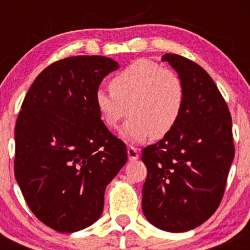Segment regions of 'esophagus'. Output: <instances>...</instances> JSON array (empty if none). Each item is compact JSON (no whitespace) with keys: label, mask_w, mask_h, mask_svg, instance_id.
Returning a JSON list of instances; mask_svg holds the SVG:
<instances>
[{"label":"esophagus","mask_w":250,"mask_h":250,"mask_svg":"<svg viewBox=\"0 0 250 250\" xmlns=\"http://www.w3.org/2000/svg\"><path fill=\"white\" fill-rule=\"evenodd\" d=\"M127 153L129 161H135V160L139 159V153H137L136 148H134L133 146H129L127 149Z\"/></svg>","instance_id":"obj_1"}]
</instances>
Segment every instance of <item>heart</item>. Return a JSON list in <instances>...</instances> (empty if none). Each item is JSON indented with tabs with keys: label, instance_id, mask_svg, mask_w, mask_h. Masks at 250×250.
Segmentation results:
<instances>
[{
	"label": "heart",
	"instance_id": "b5f03b06",
	"mask_svg": "<svg viewBox=\"0 0 250 250\" xmlns=\"http://www.w3.org/2000/svg\"><path fill=\"white\" fill-rule=\"evenodd\" d=\"M186 101L182 79L150 60H136L110 80V91L100 88L94 102L102 122L115 129L127 109L130 117L121 136L142 142L154 136L162 139L179 122Z\"/></svg>",
	"mask_w": 250,
	"mask_h": 250
}]
</instances>
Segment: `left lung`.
Segmentation results:
<instances>
[{
	"mask_svg": "<svg viewBox=\"0 0 250 250\" xmlns=\"http://www.w3.org/2000/svg\"><path fill=\"white\" fill-rule=\"evenodd\" d=\"M182 79L186 101L173 130L142 149L148 174L142 210L151 225L182 233L215 213L234 160L231 116L208 73L186 57L165 54Z\"/></svg>",
	"mask_w": 250,
	"mask_h": 250,
	"instance_id": "1",
	"label": "left lung"
}]
</instances>
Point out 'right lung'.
Instances as JSON below:
<instances>
[{
  "label": "right lung",
  "instance_id": "add662e5",
  "mask_svg": "<svg viewBox=\"0 0 250 250\" xmlns=\"http://www.w3.org/2000/svg\"><path fill=\"white\" fill-rule=\"evenodd\" d=\"M119 69L109 57L54 62L25 95L15 127V177L45 226L74 233L101 216L104 191L127 162V148L102 122L94 95Z\"/></svg>",
  "mask_w": 250,
  "mask_h": 250
}]
</instances>
